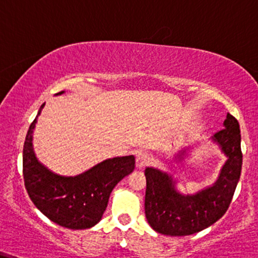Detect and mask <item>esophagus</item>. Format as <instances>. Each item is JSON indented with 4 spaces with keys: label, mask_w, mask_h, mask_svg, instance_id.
<instances>
[{
    "label": "esophagus",
    "mask_w": 258,
    "mask_h": 258,
    "mask_svg": "<svg viewBox=\"0 0 258 258\" xmlns=\"http://www.w3.org/2000/svg\"><path fill=\"white\" fill-rule=\"evenodd\" d=\"M149 162H150V157L147 153L144 151H138L137 155H136V167L139 169L144 168L145 166H148Z\"/></svg>",
    "instance_id": "esophagus-1"
}]
</instances>
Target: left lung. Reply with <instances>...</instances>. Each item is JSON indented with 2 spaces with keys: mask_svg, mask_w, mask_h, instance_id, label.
<instances>
[{
  "mask_svg": "<svg viewBox=\"0 0 258 258\" xmlns=\"http://www.w3.org/2000/svg\"><path fill=\"white\" fill-rule=\"evenodd\" d=\"M223 127L213 136L212 142L227 160L213 185L185 195L178 191L176 180L167 172L154 167L145 168V216L154 231L170 237L190 235L212 226L227 212L240 178L243 155L237 119L227 113ZM187 150H180L174 160H184Z\"/></svg>",
  "mask_w": 258,
  "mask_h": 258,
  "instance_id": "8db88e82",
  "label": "left lung"
}]
</instances>
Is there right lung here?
Instances as JSON below:
<instances>
[{"instance_id":"1","label":"right lung","mask_w":258,"mask_h":258,"mask_svg":"<svg viewBox=\"0 0 258 258\" xmlns=\"http://www.w3.org/2000/svg\"><path fill=\"white\" fill-rule=\"evenodd\" d=\"M63 92H58L56 96ZM44 105L45 103L40 105L25 139V187L37 209L52 222L70 229L91 228L101 221L113 188L133 172L135 156L107 159L74 176L54 173L39 162L32 144L37 117Z\"/></svg>"}]
</instances>
